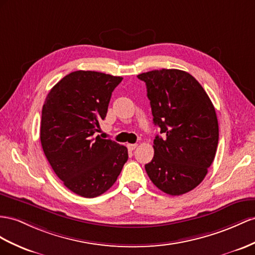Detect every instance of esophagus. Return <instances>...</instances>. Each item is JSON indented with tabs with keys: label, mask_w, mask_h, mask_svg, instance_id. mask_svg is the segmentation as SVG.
I'll list each match as a JSON object with an SVG mask.
<instances>
[{
	"label": "esophagus",
	"mask_w": 255,
	"mask_h": 255,
	"mask_svg": "<svg viewBox=\"0 0 255 255\" xmlns=\"http://www.w3.org/2000/svg\"><path fill=\"white\" fill-rule=\"evenodd\" d=\"M136 145H138V144H135V143H134V144L129 143V144H127V147L130 149V151H133V149L136 147Z\"/></svg>",
	"instance_id": "1"
}]
</instances>
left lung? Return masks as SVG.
<instances>
[{
    "mask_svg": "<svg viewBox=\"0 0 255 255\" xmlns=\"http://www.w3.org/2000/svg\"><path fill=\"white\" fill-rule=\"evenodd\" d=\"M138 78L146 85L153 122L162 134L155 136L146 173L164 193L185 194L201 183L215 157V109L201 85L185 71L153 70Z\"/></svg>",
    "mask_w": 255,
    "mask_h": 255,
    "instance_id": "8db88e82",
    "label": "left lung"
}]
</instances>
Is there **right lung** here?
<instances>
[{
	"mask_svg": "<svg viewBox=\"0 0 255 255\" xmlns=\"http://www.w3.org/2000/svg\"><path fill=\"white\" fill-rule=\"evenodd\" d=\"M122 80L96 71L72 72L50 89L43 106L44 154L63 184L82 197L107 192L128 159L126 146L95 136Z\"/></svg>",
	"mask_w": 255,
	"mask_h": 255,
	"instance_id": "obj_1",
	"label": "right lung"
}]
</instances>
